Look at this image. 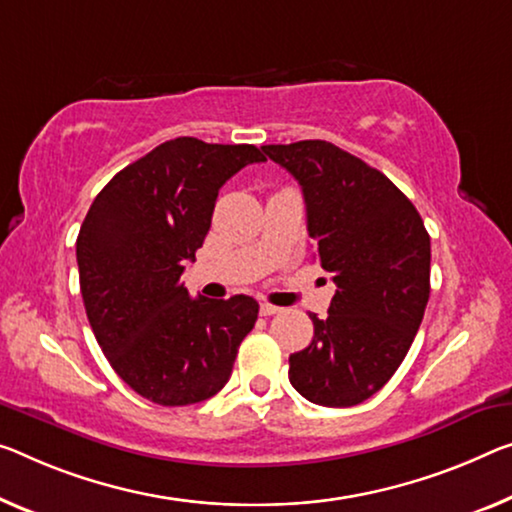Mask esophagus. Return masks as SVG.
Instances as JSON below:
<instances>
[{
    "instance_id": "34e87169",
    "label": "esophagus",
    "mask_w": 512,
    "mask_h": 512,
    "mask_svg": "<svg viewBox=\"0 0 512 512\" xmlns=\"http://www.w3.org/2000/svg\"><path fill=\"white\" fill-rule=\"evenodd\" d=\"M279 311H281L279 306H274V304H267V302L261 304V316H274V313H279Z\"/></svg>"
}]
</instances>
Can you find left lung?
I'll list each match as a JSON object with an SVG mask.
<instances>
[{"instance_id": "obj_1", "label": "left lung", "mask_w": 512, "mask_h": 512, "mask_svg": "<svg viewBox=\"0 0 512 512\" xmlns=\"http://www.w3.org/2000/svg\"><path fill=\"white\" fill-rule=\"evenodd\" d=\"M293 174L322 270L336 283L313 341L290 355V384L306 400L352 407L380 391L410 350L430 297V235L412 201L364 160L322 139L270 144Z\"/></svg>"}]
</instances>
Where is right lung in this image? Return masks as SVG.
<instances>
[{"mask_svg": "<svg viewBox=\"0 0 512 512\" xmlns=\"http://www.w3.org/2000/svg\"><path fill=\"white\" fill-rule=\"evenodd\" d=\"M263 160L251 144L164 141L109 180L86 212L77 235L86 318L114 371L146 400L192 405L229 382L258 302L194 300L180 274L206 240L219 187Z\"/></svg>", "mask_w": 512, "mask_h": 512, "instance_id": "1", "label": "right lung"}]
</instances>
